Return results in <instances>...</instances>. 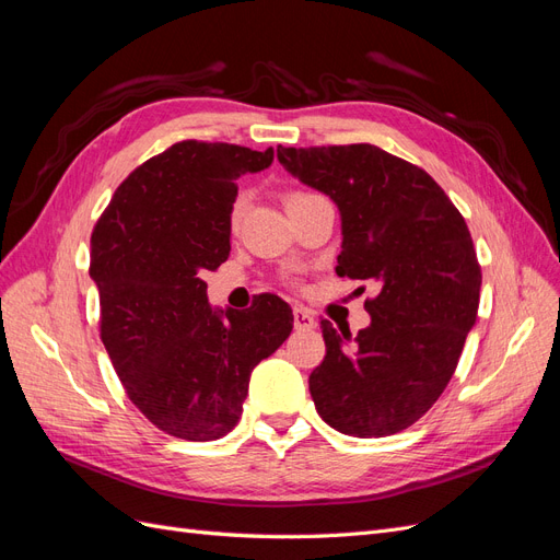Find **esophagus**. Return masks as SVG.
Listing matches in <instances>:
<instances>
[{
  "label": "esophagus",
  "instance_id": "34e87169",
  "mask_svg": "<svg viewBox=\"0 0 560 560\" xmlns=\"http://www.w3.org/2000/svg\"><path fill=\"white\" fill-rule=\"evenodd\" d=\"M315 315L308 308H294V329L306 331V329H315Z\"/></svg>",
  "mask_w": 560,
  "mask_h": 560
}]
</instances>
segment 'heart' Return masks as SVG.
<instances>
[{
	"mask_svg": "<svg viewBox=\"0 0 560 560\" xmlns=\"http://www.w3.org/2000/svg\"><path fill=\"white\" fill-rule=\"evenodd\" d=\"M311 196H315V194H308V191H287V194H284V208H292V206H296V202L306 200V198H311ZM243 210H245V200H243V196H238V198L233 200V206H231V224H233V226L241 222Z\"/></svg>",
	"mask_w": 560,
	"mask_h": 560,
	"instance_id": "obj_1",
	"label": "heart"
}]
</instances>
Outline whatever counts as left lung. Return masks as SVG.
Returning <instances> with one entry per match:
<instances>
[{
	"mask_svg": "<svg viewBox=\"0 0 560 560\" xmlns=\"http://www.w3.org/2000/svg\"><path fill=\"white\" fill-rule=\"evenodd\" d=\"M278 161L341 212L336 273L378 287L358 336L322 319L315 409L350 436L397 434L442 397L477 322L481 266L469 229L425 171L374 144L278 147Z\"/></svg>",
	"mask_w": 560,
	"mask_h": 560,
	"instance_id": "8db88e82",
	"label": "left lung"
}]
</instances>
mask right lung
<instances>
[{"label": "right lung", "instance_id": "add662e5", "mask_svg": "<svg viewBox=\"0 0 560 560\" xmlns=\"http://www.w3.org/2000/svg\"><path fill=\"white\" fill-rule=\"evenodd\" d=\"M273 147L184 140L118 186L91 235L100 338L130 401L167 434L212 442L241 420L252 369L292 334V308L261 294L247 313L208 303L198 276L231 252L238 182Z\"/></svg>", "mask_w": 560, "mask_h": 560}]
</instances>
